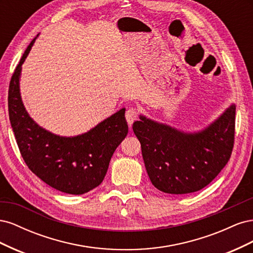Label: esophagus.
<instances>
[{
  "instance_id": "esophagus-1",
  "label": "esophagus",
  "mask_w": 253,
  "mask_h": 253,
  "mask_svg": "<svg viewBox=\"0 0 253 253\" xmlns=\"http://www.w3.org/2000/svg\"><path fill=\"white\" fill-rule=\"evenodd\" d=\"M138 116H139L138 111H137V110L134 109V108L128 109V110L126 112V121H127V124L129 125V126H132V124H133L134 121H136L137 119H138Z\"/></svg>"
}]
</instances>
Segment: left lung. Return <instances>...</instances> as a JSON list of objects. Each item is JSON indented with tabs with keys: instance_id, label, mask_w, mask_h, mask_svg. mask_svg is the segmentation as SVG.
I'll list each match as a JSON object with an SVG mask.
<instances>
[{
	"instance_id": "obj_1",
	"label": "left lung",
	"mask_w": 253,
	"mask_h": 253,
	"mask_svg": "<svg viewBox=\"0 0 253 253\" xmlns=\"http://www.w3.org/2000/svg\"><path fill=\"white\" fill-rule=\"evenodd\" d=\"M133 131L141 144L153 186L165 193L200 191L216 177L231 157L235 105L204 131L187 134L140 116Z\"/></svg>"
}]
</instances>
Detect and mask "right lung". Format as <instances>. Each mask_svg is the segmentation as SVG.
Wrapping results in <instances>:
<instances>
[{
    "label": "right lung",
    "instance_id": "1",
    "mask_svg": "<svg viewBox=\"0 0 253 253\" xmlns=\"http://www.w3.org/2000/svg\"><path fill=\"white\" fill-rule=\"evenodd\" d=\"M28 47L14 70L8 89V113L21 155L29 170L45 183L67 194H84L98 187L108 172L110 160L127 134L126 110L77 137H60L40 127L22 103L19 78Z\"/></svg>",
    "mask_w": 253,
    "mask_h": 253
}]
</instances>
